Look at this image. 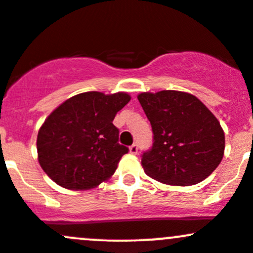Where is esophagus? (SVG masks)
<instances>
[{
  "mask_svg": "<svg viewBox=\"0 0 253 253\" xmlns=\"http://www.w3.org/2000/svg\"><path fill=\"white\" fill-rule=\"evenodd\" d=\"M129 153H131V154H137V153H138V145L132 144L131 147H129Z\"/></svg>",
  "mask_w": 253,
  "mask_h": 253,
  "instance_id": "obj_1",
  "label": "esophagus"
}]
</instances>
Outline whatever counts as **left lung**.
Returning a JSON list of instances; mask_svg holds the SVG:
<instances>
[{"label":"left lung","instance_id":"8db88e82","mask_svg":"<svg viewBox=\"0 0 253 253\" xmlns=\"http://www.w3.org/2000/svg\"><path fill=\"white\" fill-rule=\"evenodd\" d=\"M153 145L143 153L145 174L168 185L190 186L220 164L225 136L216 117L195 95L177 90L141 93Z\"/></svg>","mask_w":253,"mask_h":253}]
</instances>
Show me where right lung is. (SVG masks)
<instances>
[{"mask_svg": "<svg viewBox=\"0 0 253 253\" xmlns=\"http://www.w3.org/2000/svg\"><path fill=\"white\" fill-rule=\"evenodd\" d=\"M129 100L127 93L86 91L51 112L37 139L38 159L48 177L68 190H89L111 177L128 152L112 121Z\"/></svg>", "mask_w": 253, "mask_h": 253, "instance_id": "obj_1", "label": "right lung"}]
</instances>
